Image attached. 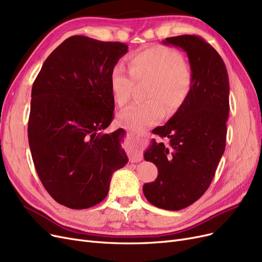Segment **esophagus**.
Here are the masks:
<instances>
[{"instance_id": "obj_1", "label": "esophagus", "mask_w": 262, "mask_h": 262, "mask_svg": "<svg viewBox=\"0 0 262 262\" xmlns=\"http://www.w3.org/2000/svg\"><path fill=\"white\" fill-rule=\"evenodd\" d=\"M128 129L130 130L132 134H137V130H135V129H133V128H128ZM132 161H133V162H139V161H141V156H140V155H139V156H136V158L133 159Z\"/></svg>"}]
</instances>
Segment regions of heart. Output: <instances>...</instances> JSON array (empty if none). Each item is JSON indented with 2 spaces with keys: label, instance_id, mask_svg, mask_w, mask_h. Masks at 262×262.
<instances>
[{
  "label": "heart",
  "instance_id": "1",
  "mask_svg": "<svg viewBox=\"0 0 262 262\" xmlns=\"http://www.w3.org/2000/svg\"><path fill=\"white\" fill-rule=\"evenodd\" d=\"M128 70L116 65L110 75V87L115 103L120 107L127 105L132 99L135 81L149 80L146 102L133 104L120 113L119 120L130 128L140 129L155 125L168 112L181 107L188 98L193 75L184 62L182 54L172 48L154 46L128 57Z\"/></svg>",
  "mask_w": 262,
  "mask_h": 262
}]
</instances>
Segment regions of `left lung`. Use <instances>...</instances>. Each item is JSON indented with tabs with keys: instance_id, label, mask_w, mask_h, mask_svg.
<instances>
[{
	"instance_id": "obj_1",
	"label": "left lung",
	"mask_w": 262,
	"mask_h": 262,
	"mask_svg": "<svg viewBox=\"0 0 262 262\" xmlns=\"http://www.w3.org/2000/svg\"><path fill=\"white\" fill-rule=\"evenodd\" d=\"M163 43L187 53L193 85L183 105L156 129L168 143L151 141L143 157L156 164L158 177L142 190L151 205L177 211L198 200L213 180L225 149L230 85L222 57L201 37H171Z\"/></svg>"
}]
</instances>
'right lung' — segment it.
<instances>
[{
	"label": "right lung",
	"instance_id": "add662e5",
	"mask_svg": "<svg viewBox=\"0 0 262 262\" xmlns=\"http://www.w3.org/2000/svg\"><path fill=\"white\" fill-rule=\"evenodd\" d=\"M122 42L67 38L48 56L31 90L28 140L36 171L56 202L87 209L102 201L112 174L127 163L125 132L111 124L110 75L127 52Z\"/></svg>",
	"mask_w": 262,
	"mask_h": 262
}]
</instances>
